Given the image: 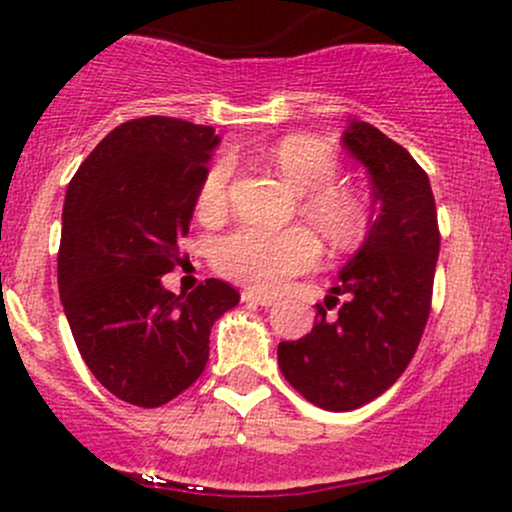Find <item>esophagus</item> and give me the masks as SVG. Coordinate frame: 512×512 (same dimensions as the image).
<instances>
[{
  "label": "esophagus",
  "mask_w": 512,
  "mask_h": 512,
  "mask_svg": "<svg viewBox=\"0 0 512 512\" xmlns=\"http://www.w3.org/2000/svg\"><path fill=\"white\" fill-rule=\"evenodd\" d=\"M243 303H255V305H274V296H267V293H257V291H243L240 293Z\"/></svg>",
  "instance_id": "1"
}]
</instances>
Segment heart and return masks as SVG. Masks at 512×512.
<instances>
[{
	"label": "heart",
	"mask_w": 512,
	"mask_h": 512,
	"mask_svg": "<svg viewBox=\"0 0 512 512\" xmlns=\"http://www.w3.org/2000/svg\"><path fill=\"white\" fill-rule=\"evenodd\" d=\"M269 161L286 180L303 192V211L334 243H351L361 236L363 207L349 187L337 185L339 158L310 137H284L269 149ZM233 161L216 158L197 190V214L216 221L226 214L231 197ZM320 240L305 226L264 231L243 226L216 240V272L257 291H276L291 276L308 272L320 260Z\"/></svg>",
	"instance_id": "obj_1"
}]
</instances>
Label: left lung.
<instances>
[{"mask_svg":"<svg viewBox=\"0 0 512 512\" xmlns=\"http://www.w3.org/2000/svg\"><path fill=\"white\" fill-rule=\"evenodd\" d=\"M344 146L373 182L368 238L339 272L334 296L317 305L313 330L276 351L293 390L327 411L373 402L407 370L431 313L440 250L431 182L409 151L358 120ZM339 292L347 301L330 316Z\"/></svg>","mask_w":512,"mask_h":512,"instance_id":"left-lung-1","label":"left lung"}]
</instances>
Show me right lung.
Listing matches in <instances>:
<instances>
[{
  "label": "right lung",
  "mask_w": 512,
  "mask_h": 512,
  "mask_svg": "<svg viewBox=\"0 0 512 512\" xmlns=\"http://www.w3.org/2000/svg\"><path fill=\"white\" fill-rule=\"evenodd\" d=\"M216 144L214 127L137 117L115 127L69 182L57 252L64 313L88 370L134 407H161L195 383L211 325L240 301L219 279L187 296L161 284L190 262L180 243Z\"/></svg>",
  "instance_id": "right-lung-1"
}]
</instances>
